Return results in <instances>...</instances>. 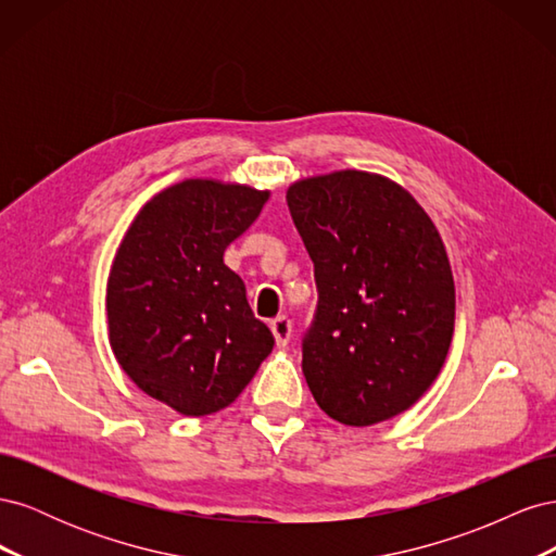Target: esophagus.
Listing matches in <instances>:
<instances>
[{"label":"esophagus","instance_id":"obj_1","mask_svg":"<svg viewBox=\"0 0 556 556\" xmlns=\"http://www.w3.org/2000/svg\"><path fill=\"white\" fill-rule=\"evenodd\" d=\"M271 333H274V339H276V345L278 348H285L290 343V336H292V323L285 315H280V317H276L274 323H271Z\"/></svg>","mask_w":556,"mask_h":556}]
</instances>
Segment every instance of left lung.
I'll use <instances>...</instances> for the list:
<instances>
[{"mask_svg":"<svg viewBox=\"0 0 556 556\" xmlns=\"http://www.w3.org/2000/svg\"><path fill=\"white\" fill-rule=\"evenodd\" d=\"M288 206L315 266L301 368L317 406L348 427L408 410L441 374L454 333L439 229L399 182L357 169L292 182Z\"/></svg>","mask_w":556,"mask_h":556,"instance_id":"1","label":"left lung"}]
</instances>
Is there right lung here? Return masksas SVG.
Returning <instances> with one entry per match:
<instances>
[{
	"label": "right lung",
	"mask_w": 556,
	"mask_h": 556,
	"mask_svg": "<svg viewBox=\"0 0 556 556\" xmlns=\"http://www.w3.org/2000/svg\"><path fill=\"white\" fill-rule=\"evenodd\" d=\"M268 190L188 178L134 217L106 285L111 350L129 380L180 415L227 408L274 350L227 245L257 220Z\"/></svg>",
	"instance_id": "right-lung-1"
}]
</instances>
